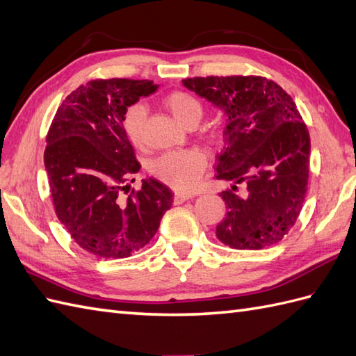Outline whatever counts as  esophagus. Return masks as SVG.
Listing matches in <instances>:
<instances>
[{
  "label": "esophagus",
  "mask_w": 356,
  "mask_h": 356,
  "mask_svg": "<svg viewBox=\"0 0 356 356\" xmlns=\"http://www.w3.org/2000/svg\"><path fill=\"white\" fill-rule=\"evenodd\" d=\"M192 197H193V195H188V193H179V192H177V193H175V196H173V204H175V205H179V204H183V202L188 201V199H192Z\"/></svg>",
  "instance_id": "esophagus-1"
}]
</instances>
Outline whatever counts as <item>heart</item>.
<instances>
[{
  "label": "heart",
  "instance_id": "obj_1",
  "mask_svg": "<svg viewBox=\"0 0 356 356\" xmlns=\"http://www.w3.org/2000/svg\"><path fill=\"white\" fill-rule=\"evenodd\" d=\"M163 106L184 127L195 122L197 124L204 115L201 101L186 90H175L168 93L163 98ZM145 125L146 108L143 104L137 102L125 108L122 115L124 133L129 138V142L137 146V148H142L145 145ZM219 138L220 133L218 129H214L210 134V140L218 142ZM205 166L207 155L204 151L183 149L166 152L157 160H154L151 164V172L154 177H157L163 183H166L175 190L190 192L199 183V178H201Z\"/></svg>",
  "mask_w": 356,
  "mask_h": 356
}]
</instances>
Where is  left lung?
Returning <instances> with one entry per match:
<instances>
[{"mask_svg": "<svg viewBox=\"0 0 356 356\" xmlns=\"http://www.w3.org/2000/svg\"><path fill=\"white\" fill-rule=\"evenodd\" d=\"M183 84L225 111V146L216 178L227 218L216 237L234 249H264L296 223L308 188L309 134L290 95L264 76H195ZM241 192H238V187Z\"/></svg>", "mask_w": 356, "mask_h": 356, "instance_id": "8db88e82", "label": "left lung"}]
</instances>
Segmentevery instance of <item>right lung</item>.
<instances>
[{
  "mask_svg": "<svg viewBox=\"0 0 356 356\" xmlns=\"http://www.w3.org/2000/svg\"><path fill=\"white\" fill-rule=\"evenodd\" d=\"M157 88L149 80H92L67 95L49 127L43 161L56 214L92 255H133L149 243L172 205L169 187L154 178L124 196L140 163L122 115Z\"/></svg>",
  "mask_w": 356,
  "mask_h": 356,
  "instance_id": "1",
  "label": "right lung"
}]
</instances>
